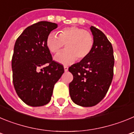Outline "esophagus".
I'll return each mask as SVG.
<instances>
[{
  "instance_id": "34e87169",
  "label": "esophagus",
  "mask_w": 134,
  "mask_h": 134,
  "mask_svg": "<svg viewBox=\"0 0 134 134\" xmlns=\"http://www.w3.org/2000/svg\"><path fill=\"white\" fill-rule=\"evenodd\" d=\"M64 71H65V72H66V71L68 70V66H64Z\"/></svg>"
}]
</instances>
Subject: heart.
<instances>
[{
    "mask_svg": "<svg viewBox=\"0 0 134 134\" xmlns=\"http://www.w3.org/2000/svg\"><path fill=\"white\" fill-rule=\"evenodd\" d=\"M94 39L93 34L80 27L72 26L62 29L58 31V36L55 34H49L46 40L47 47L53 54H57L66 46L55 57L60 63L68 64L76 59L84 60L91 52L94 47Z\"/></svg>",
    "mask_w": 134,
    "mask_h": 134,
    "instance_id": "obj_1",
    "label": "heart"
}]
</instances>
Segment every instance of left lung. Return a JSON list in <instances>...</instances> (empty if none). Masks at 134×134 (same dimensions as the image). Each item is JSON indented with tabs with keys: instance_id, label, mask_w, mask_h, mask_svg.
<instances>
[{
	"instance_id": "1",
	"label": "left lung",
	"mask_w": 134,
	"mask_h": 134,
	"mask_svg": "<svg viewBox=\"0 0 134 134\" xmlns=\"http://www.w3.org/2000/svg\"><path fill=\"white\" fill-rule=\"evenodd\" d=\"M94 39L89 55L68 68L73 75L69 84L71 99L82 107H93L107 94L113 77L114 55L111 42L105 34L91 26Z\"/></svg>"
}]
</instances>
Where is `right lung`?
I'll use <instances>...</instances> for the list:
<instances>
[{
  "instance_id": "obj_1",
  "label": "right lung",
  "mask_w": 134,
  "mask_h": 134,
  "mask_svg": "<svg viewBox=\"0 0 134 134\" xmlns=\"http://www.w3.org/2000/svg\"><path fill=\"white\" fill-rule=\"evenodd\" d=\"M57 27L55 23L40 21L27 27L15 42L13 82L17 95L29 106L48 104L54 85L64 72L63 65L53 60L46 45L48 35Z\"/></svg>"
}]
</instances>
